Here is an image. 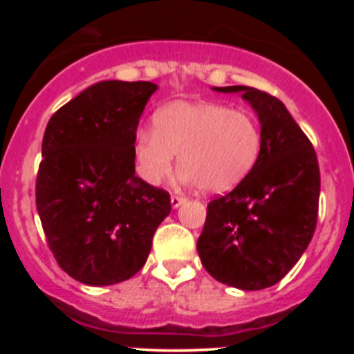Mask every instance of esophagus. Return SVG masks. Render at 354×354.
Segmentation results:
<instances>
[{"instance_id": "esophagus-1", "label": "esophagus", "mask_w": 354, "mask_h": 354, "mask_svg": "<svg viewBox=\"0 0 354 354\" xmlns=\"http://www.w3.org/2000/svg\"><path fill=\"white\" fill-rule=\"evenodd\" d=\"M170 202H171V207H174V209H177V207H180V205H183V204H184V202H186V198H184V196H177V195H171Z\"/></svg>"}]
</instances>
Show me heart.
Segmentation results:
<instances>
[{
	"label": "heart",
	"instance_id": "obj_1",
	"mask_svg": "<svg viewBox=\"0 0 354 354\" xmlns=\"http://www.w3.org/2000/svg\"><path fill=\"white\" fill-rule=\"evenodd\" d=\"M154 133L140 131L134 156L142 179L161 184L179 156V183L230 192L255 168L262 131L253 115L220 102L177 101L154 115Z\"/></svg>",
	"mask_w": 354,
	"mask_h": 354
}]
</instances>
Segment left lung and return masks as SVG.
<instances>
[{
    "label": "left lung",
    "instance_id": "1",
    "mask_svg": "<svg viewBox=\"0 0 354 354\" xmlns=\"http://www.w3.org/2000/svg\"><path fill=\"white\" fill-rule=\"evenodd\" d=\"M241 93L255 111L262 152L243 183L207 205L196 250L207 273L225 286L261 290L299 261L317 223L319 165L314 147L277 97L252 86H212Z\"/></svg>",
    "mask_w": 354,
    "mask_h": 354
}]
</instances>
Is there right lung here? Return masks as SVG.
I'll use <instances>...</instances> for the list:
<instances>
[{"mask_svg":"<svg viewBox=\"0 0 354 354\" xmlns=\"http://www.w3.org/2000/svg\"><path fill=\"white\" fill-rule=\"evenodd\" d=\"M159 86L99 81L48 122L37 211L62 270L86 286H113L145 266L170 195L134 175L140 117Z\"/></svg>","mask_w":354,"mask_h":354,"instance_id":"obj_1","label":"right lung"}]
</instances>
